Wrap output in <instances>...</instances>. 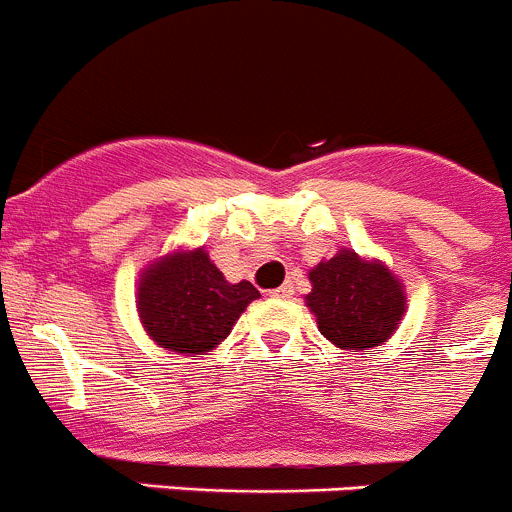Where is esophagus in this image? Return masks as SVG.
I'll use <instances>...</instances> for the list:
<instances>
[{"label": "esophagus", "instance_id": "34e87169", "mask_svg": "<svg viewBox=\"0 0 512 512\" xmlns=\"http://www.w3.org/2000/svg\"><path fill=\"white\" fill-rule=\"evenodd\" d=\"M271 296H274V299H291V296H294V284H291V281H286L284 286H279V289L271 291Z\"/></svg>", "mask_w": 512, "mask_h": 512}]
</instances>
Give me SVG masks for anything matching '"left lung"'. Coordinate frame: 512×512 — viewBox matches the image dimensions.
Returning a JSON list of instances; mask_svg holds the SVG:
<instances>
[{"instance_id": "1", "label": "left lung", "mask_w": 512, "mask_h": 512, "mask_svg": "<svg viewBox=\"0 0 512 512\" xmlns=\"http://www.w3.org/2000/svg\"><path fill=\"white\" fill-rule=\"evenodd\" d=\"M306 306L319 332L339 349L382 347L407 309L405 286L382 261H367L349 248L309 271Z\"/></svg>"}]
</instances>
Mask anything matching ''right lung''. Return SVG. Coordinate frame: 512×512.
<instances>
[{
    "mask_svg": "<svg viewBox=\"0 0 512 512\" xmlns=\"http://www.w3.org/2000/svg\"><path fill=\"white\" fill-rule=\"evenodd\" d=\"M259 296L251 281L223 279L201 246L160 256L140 274L138 314L155 344L191 357L218 347Z\"/></svg>",
    "mask_w": 512,
    "mask_h": 512,
    "instance_id": "1",
    "label": "right lung"
}]
</instances>
